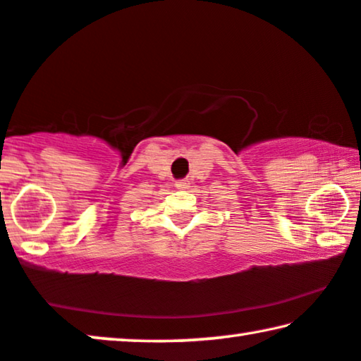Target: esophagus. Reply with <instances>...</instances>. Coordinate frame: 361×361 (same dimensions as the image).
<instances>
[{"label":"esophagus","instance_id":"esophagus-1","mask_svg":"<svg viewBox=\"0 0 361 361\" xmlns=\"http://www.w3.org/2000/svg\"><path fill=\"white\" fill-rule=\"evenodd\" d=\"M176 188H178V190H186L188 183L186 181H176Z\"/></svg>","mask_w":361,"mask_h":361}]
</instances>
